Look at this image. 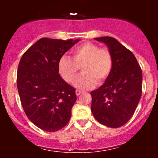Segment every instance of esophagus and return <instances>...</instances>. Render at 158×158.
Masks as SVG:
<instances>
[{
	"instance_id": "obj_1",
	"label": "esophagus",
	"mask_w": 158,
	"mask_h": 158,
	"mask_svg": "<svg viewBox=\"0 0 158 158\" xmlns=\"http://www.w3.org/2000/svg\"><path fill=\"white\" fill-rule=\"evenodd\" d=\"M81 94V90H76V94H77V96H79Z\"/></svg>"
}]
</instances>
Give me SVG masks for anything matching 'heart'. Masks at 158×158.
Wrapping results in <instances>:
<instances>
[{"instance_id": "1", "label": "heart", "mask_w": 158, "mask_h": 158, "mask_svg": "<svg viewBox=\"0 0 158 158\" xmlns=\"http://www.w3.org/2000/svg\"><path fill=\"white\" fill-rule=\"evenodd\" d=\"M72 54L73 59L64 56L59 61V73L66 82H73L81 68L83 73L74 82L79 89H88L96 81L102 84L109 77L113 67V56L108 49L86 42L74 49Z\"/></svg>"}]
</instances>
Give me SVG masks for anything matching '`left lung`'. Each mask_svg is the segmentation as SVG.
<instances>
[{
	"instance_id": "1",
	"label": "left lung",
	"mask_w": 158,
	"mask_h": 158,
	"mask_svg": "<svg viewBox=\"0 0 158 158\" xmlns=\"http://www.w3.org/2000/svg\"><path fill=\"white\" fill-rule=\"evenodd\" d=\"M105 43L113 56L109 77L90 93L91 111L99 123L119 128L135 113L142 94L143 74L135 55L112 37L95 38Z\"/></svg>"
}]
</instances>
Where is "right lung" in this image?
Here are the masks:
<instances>
[{
	"mask_svg": "<svg viewBox=\"0 0 158 158\" xmlns=\"http://www.w3.org/2000/svg\"><path fill=\"white\" fill-rule=\"evenodd\" d=\"M79 39L42 38L20 60L17 87L29 119L45 131H56L68 124L77 100L76 89L59 74V59Z\"/></svg>",
	"mask_w": 158,
	"mask_h": 158,
	"instance_id": "add662e5",
	"label": "right lung"
}]
</instances>
